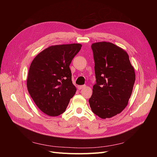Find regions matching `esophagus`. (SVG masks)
<instances>
[{
  "mask_svg": "<svg viewBox=\"0 0 157 157\" xmlns=\"http://www.w3.org/2000/svg\"><path fill=\"white\" fill-rule=\"evenodd\" d=\"M86 85H82V86H78V90H82V89L86 88Z\"/></svg>",
  "mask_w": 157,
  "mask_h": 157,
  "instance_id": "obj_1",
  "label": "esophagus"
}]
</instances>
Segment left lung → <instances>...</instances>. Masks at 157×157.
<instances>
[{
    "instance_id": "1",
    "label": "left lung",
    "mask_w": 157,
    "mask_h": 157,
    "mask_svg": "<svg viewBox=\"0 0 157 157\" xmlns=\"http://www.w3.org/2000/svg\"><path fill=\"white\" fill-rule=\"evenodd\" d=\"M96 83L89 99L95 115L111 118L128 105L135 82L136 75L126 52L111 42L92 44Z\"/></svg>"
}]
</instances>
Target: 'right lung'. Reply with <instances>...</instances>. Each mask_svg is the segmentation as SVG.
<instances>
[{"label":"right lung","mask_w":157,"mask_h":157,"mask_svg":"<svg viewBox=\"0 0 157 157\" xmlns=\"http://www.w3.org/2000/svg\"><path fill=\"white\" fill-rule=\"evenodd\" d=\"M81 46L80 44L52 46L33 60L27 80L28 92L46 115L56 117L64 113L75 94L69 65Z\"/></svg>","instance_id":"add662e5"}]
</instances>
